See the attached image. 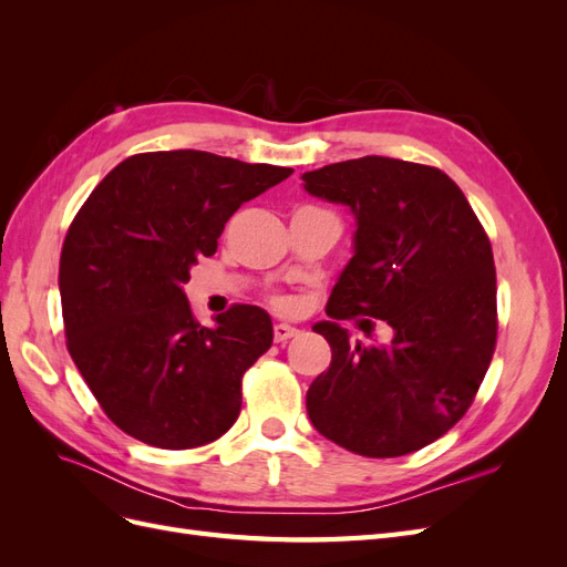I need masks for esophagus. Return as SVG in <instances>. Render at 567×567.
Returning a JSON list of instances; mask_svg holds the SVG:
<instances>
[{"mask_svg": "<svg viewBox=\"0 0 567 567\" xmlns=\"http://www.w3.org/2000/svg\"><path fill=\"white\" fill-rule=\"evenodd\" d=\"M293 336H298L296 326H290V323H277V326H274V340H277V342H284V340L293 338Z\"/></svg>", "mask_w": 567, "mask_h": 567, "instance_id": "1", "label": "esophagus"}]
</instances>
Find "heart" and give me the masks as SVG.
<instances>
[{"mask_svg":"<svg viewBox=\"0 0 567 567\" xmlns=\"http://www.w3.org/2000/svg\"><path fill=\"white\" fill-rule=\"evenodd\" d=\"M277 305H279V307H284V310H288V307L293 305V302H290L288 298H277Z\"/></svg>","mask_w":567,"mask_h":567,"instance_id":"obj_1","label":"heart"}]
</instances>
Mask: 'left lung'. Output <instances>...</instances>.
Wrapping results in <instances>:
<instances>
[{
  "instance_id": "obj_1",
  "label": "left lung",
  "mask_w": 567,
  "mask_h": 567,
  "mask_svg": "<svg viewBox=\"0 0 567 567\" xmlns=\"http://www.w3.org/2000/svg\"><path fill=\"white\" fill-rule=\"evenodd\" d=\"M307 194L348 205L352 257L312 329L331 367L307 390V414L340 447L371 458L416 452L466 414L496 342L489 238L461 188L437 167L385 156L302 175ZM383 318L388 347L350 343L339 321ZM371 323L369 319L359 321Z\"/></svg>"
}]
</instances>
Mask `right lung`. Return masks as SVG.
<instances>
[{"label":"right lung","instance_id":"right-lung-1","mask_svg":"<svg viewBox=\"0 0 567 567\" xmlns=\"http://www.w3.org/2000/svg\"><path fill=\"white\" fill-rule=\"evenodd\" d=\"M290 173L153 151L115 165L84 200L61 250L63 323L75 367L120 431L192 450L238 419L241 379L271 348V319L234 305L203 326L184 284L217 250L227 219Z\"/></svg>","mask_w":567,"mask_h":567}]
</instances>
